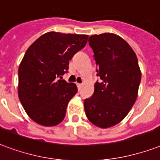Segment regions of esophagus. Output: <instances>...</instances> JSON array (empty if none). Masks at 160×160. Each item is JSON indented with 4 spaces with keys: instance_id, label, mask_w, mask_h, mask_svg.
Here are the masks:
<instances>
[{
    "instance_id": "34e87169",
    "label": "esophagus",
    "mask_w": 160,
    "mask_h": 160,
    "mask_svg": "<svg viewBox=\"0 0 160 160\" xmlns=\"http://www.w3.org/2000/svg\"><path fill=\"white\" fill-rule=\"evenodd\" d=\"M76 85H77L78 90H79V91H80V89H81V86H82V85H81V84H79V83H77V84H76Z\"/></svg>"
}]
</instances>
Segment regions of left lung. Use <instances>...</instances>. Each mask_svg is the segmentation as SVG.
<instances>
[{
	"instance_id": "obj_1",
	"label": "left lung",
	"mask_w": 160,
	"mask_h": 160,
	"mask_svg": "<svg viewBox=\"0 0 160 160\" xmlns=\"http://www.w3.org/2000/svg\"><path fill=\"white\" fill-rule=\"evenodd\" d=\"M89 44L101 81L84 101L85 115L96 127L108 128L123 120L136 102L141 70L133 49L117 34L91 35Z\"/></svg>"
}]
</instances>
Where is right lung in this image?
Instances as JSON below:
<instances>
[{"instance_id": "add662e5", "label": "right lung", "mask_w": 160, "mask_h": 160, "mask_svg": "<svg viewBox=\"0 0 160 160\" xmlns=\"http://www.w3.org/2000/svg\"><path fill=\"white\" fill-rule=\"evenodd\" d=\"M88 35L48 32L27 49L18 69V97L32 120L44 127L64 120L68 103L77 93L62 75L69 60L85 47Z\"/></svg>"}]
</instances>
